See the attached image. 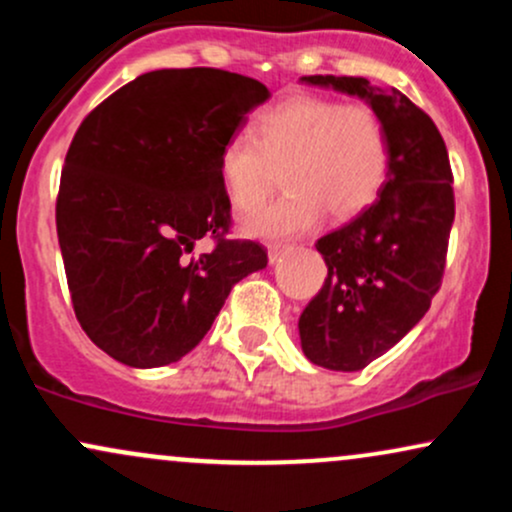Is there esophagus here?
I'll return each instance as SVG.
<instances>
[{"label": "esophagus", "mask_w": 512, "mask_h": 512, "mask_svg": "<svg viewBox=\"0 0 512 512\" xmlns=\"http://www.w3.org/2000/svg\"><path fill=\"white\" fill-rule=\"evenodd\" d=\"M291 248H286V245H269L267 248V255H269V264H276L281 260V257L286 255Z\"/></svg>", "instance_id": "esophagus-1"}]
</instances>
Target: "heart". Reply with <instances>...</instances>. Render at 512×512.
I'll return each instance as SVG.
<instances>
[{
  "mask_svg": "<svg viewBox=\"0 0 512 512\" xmlns=\"http://www.w3.org/2000/svg\"><path fill=\"white\" fill-rule=\"evenodd\" d=\"M276 170L289 190L245 216L248 236H301L322 221L325 209L339 221L361 214L385 185L390 139L368 105L291 96L257 115L255 139L238 134L219 154L223 192L236 211L260 207Z\"/></svg>",
  "mask_w": 512,
  "mask_h": 512,
  "instance_id": "1",
  "label": "heart"
}]
</instances>
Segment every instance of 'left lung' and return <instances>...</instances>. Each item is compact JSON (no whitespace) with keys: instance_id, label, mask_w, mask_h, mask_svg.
I'll return each mask as SVG.
<instances>
[{"instance_id":"obj_1","label":"left lung","mask_w":512,"mask_h":512,"mask_svg":"<svg viewBox=\"0 0 512 512\" xmlns=\"http://www.w3.org/2000/svg\"><path fill=\"white\" fill-rule=\"evenodd\" d=\"M368 103L390 139V170L378 199L315 243L327 279L298 320L315 366L354 373L392 349L431 308L440 289L455 199L443 137L424 110L392 86L363 76H301Z\"/></svg>"}]
</instances>
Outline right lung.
Returning <instances> with one entry per match:
<instances>
[{"label": "right lung", "mask_w": 512, "mask_h": 512, "mask_svg": "<svg viewBox=\"0 0 512 512\" xmlns=\"http://www.w3.org/2000/svg\"><path fill=\"white\" fill-rule=\"evenodd\" d=\"M267 86L223 69H156L115 91L76 129L57 197V238L79 325L132 368L180 361L233 284L267 267L252 240H223L231 202L221 146ZM217 248L190 258L197 239Z\"/></svg>", "instance_id": "add662e5"}]
</instances>
